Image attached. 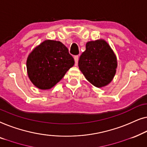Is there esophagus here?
I'll return each mask as SVG.
<instances>
[{
  "label": "esophagus",
  "mask_w": 147,
  "mask_h": 147,
  "mask_svg": "<svg viewBox=\"0 0 147 147\" xmlns=\"http://www.w3.org/2000/svg\"><path fill=\"white\" fill-rule=\"evenodd\" d=\"M74 61H75L76 65H77L78 61V56H74Z\"/></svg>",
  "instance_id": "esophagus-1"
}]
</instances>
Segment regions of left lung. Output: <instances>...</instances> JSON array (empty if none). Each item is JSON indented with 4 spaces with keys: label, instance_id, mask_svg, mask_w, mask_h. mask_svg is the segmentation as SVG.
<instances>
[{
    "label": "left lung",
    "instance_id": "obj_1",
    "mask_svg": "<svg viewBox=\"0 0 147 147\" xmlns=\"http://www.w3.org/2000/svg\"><path fill=\"white\" fill-rule=\"evenodd\" d=\"M78 67L92 85L102 88L112 81L117 72V59L114 51L104 39L86 42L80 55Z\"/></svg>",
    "mask_w": 147,
    "mask_h": 147
}]
</instances>
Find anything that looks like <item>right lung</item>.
<instances>
[{"instance_id":"1","label":"right lung","mask_w":147,"mask_h":147,"mask_svg":"<svg viewBox=\"0 0 147 147\" xmlns=\"http://www.w3.org/2000/svg\"><path fill=\"white\" fill-rule=\"evenodd\" d=\"M74 65L73 57L60 41L46 40L35 47L26 60L28 76L39 89H51Z\"/></svg>"}]
</instances>
